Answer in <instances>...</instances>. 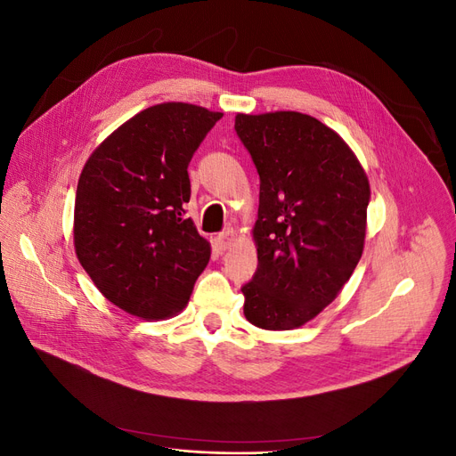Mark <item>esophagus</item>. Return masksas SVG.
I'll return each mask as SVG.
<instances>
[{
  "mask_svg": "<svg viewBox=\"0 0 456 456\" xmlns=\"http://www.w3.org/2000/svg\"><path fill=\"white\" fill-rule=\"evenodd\" d=\"M233 240H236V233H233V230H226L215 238V247L218 251H226L232 247Z\"/></svg>",
  "mask_w": 456,
  "mask_h": 456,
  "instance_id": "1",
  "label": "esophagus"
}]
</instances>
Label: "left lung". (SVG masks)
I'll return each mask as SVG.
<instances>
[{
	"mask_svg": "<svg viewBox=\"0 0 456 456\" xmlns=\"http://www.w3.org/2000/svg\"><path fill=\"white\" fill-rule=\"evenodd\" d=\"M260 176L258 266L241 287L247 322L302 327L337 298L363 253L369 178L350 146L300 112L238 114Z\"/></svg>",
	"mask_w": 456,
	"mask_h": 456,
	"instance_id": "8db88e82",
	"label": "left lung"
}]
</instances>
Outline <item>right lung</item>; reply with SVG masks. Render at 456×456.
<instances>
[{"mask_svg":"<svg viewBox=\"0 0 456 456\" xmlns=\"http://www.w3.org/2000/svg\"><path fill=\"white\" fill-rule=\"evenodd\" d=\"M220 118L188 102L150 106L96 146L79 175L77 260L131 315L165 320L183 312L211 258L184 205L188 163Z\"/></svg>","mask_w":456,"mask_h":456,"instance_id":"obj_1","label":"right lung"}]
</instances>
